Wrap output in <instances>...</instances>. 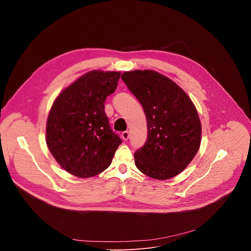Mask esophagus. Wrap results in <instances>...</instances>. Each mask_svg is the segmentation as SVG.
I'll return each mask as SVG.
<instances>
[{"mask_svg": "<svg viewBox=\"0 0 251 251\" xmlns=\"http://www.w3.org/2000/svg\"><path fill=\"white\" fill-rule=\"evenodd\" d=\"M121 136H122V139H123L124 141H127V140L129 139V137H130V134H129L128 131H124V132H122Z\"/></svg>", "mask_w": 251, "mask_h": 251, "instance_id": "1", "label": "esophagus"}]
</instances>
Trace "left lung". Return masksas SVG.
<instances>
[{"mask_svg":"<svg viewBox=\"0 0 251 251\" xmlns=\"http://www.w3.org/2000/svg\"><path fill=\"white\" fill-rule=\"evenodd\" d=\"M139 100L147 118L148 137L135 154L139 171L168 180L191 163L201 145V126L186 92L154 70H133L121 76Z\"/></svg>","mask_w":251,"mask_h":251,"instance_id":"1","label":"left lung"}]
</instances>
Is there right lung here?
<instances>
[{
  "mask_svg": "<svg viewBox=\"0 0 251 251\" xmlns=\"http://www.w3.org/2000/svg\"><path fill=\"white\" fill-rule=\"evenodd\" d=\"M121 74L90 71L55 99L47 123V144L69 174L90 177L108 168L122 143L105 113V100L115 92Z\"/></svg>",
  "mask_w": 251,
  "mask_h": 251,
  "instance_id": "1",
  "label": "right lung"
}]
</instances>
